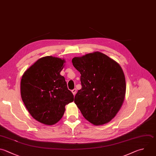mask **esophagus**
<instances>
[{"label": "esophagus", "instance_id": "esophagus-1", "mask_svg": "<svg viewBox=\"0 0 156 156\" xmlns=\"http://www.w3.org/2000/svg\"><path fill=\"white\" fill-rule=\"evenodd\" d=\"M72 93H73V94L74 95H75V94H76V93H77V90H76V88H74V90H72Z\"/></svg>", "mask_w": 156, "mask_h": 156}]
</instances>
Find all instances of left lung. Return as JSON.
<instances>
[{"mask_svg": "<svg viewBox=\"0 0 156 156\" xmlns=\"http://www.w3.org/2000/svg\"><path fill=\"white\" fill-rule=\"evenodd\" d=\"M82 88L74 102L83 117L96 126L104 124L119 110L126 94V80L119 65L106 55L95 52L74 57Z\"/></svg>", "mask_w": 156, "mask_h": 156, "instance_id": "8db88e82", "label": "left lung"}]
</instances>
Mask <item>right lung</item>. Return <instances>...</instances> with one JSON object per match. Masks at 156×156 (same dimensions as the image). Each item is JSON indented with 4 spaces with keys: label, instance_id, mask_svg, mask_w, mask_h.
Instances as JSON below:
<instances>
[{
    "label": "right lung",
    "instance_id": "add662e5",
    "mask_svg": "<svg viewBox=\"0 0 156 156\" xmlns=\"http://www.w3.org/2000/svg\"><path fill=\"white\" fill-rule=\"evenodd\" d=\"M64 60L47 56L38 60L23 74L21 82L23 101L32 116L47 125L62 118L65 105L74 101L65 77L60 74Z\"/></svg>",
    "mask_w": 156,
    "mask_h": 156
}]
</instances>
